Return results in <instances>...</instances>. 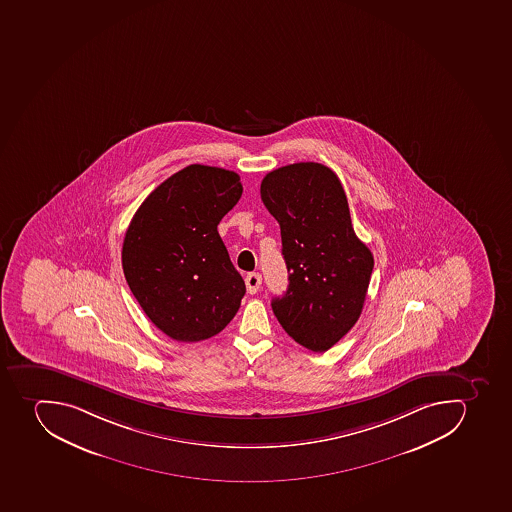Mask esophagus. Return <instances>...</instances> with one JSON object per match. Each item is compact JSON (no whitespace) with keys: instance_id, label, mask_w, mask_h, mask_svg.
Returning a JSON list of instances; mask_svg holds the SVG:
<instances>
[{"instance_id":"obj_1","label":"esophagus","mask_w":512,"mask_h":512,"mask_svg":"<svg viewBox=\"0 0 512 512\" xmlns=\"http://www.w3.org/2000/svg\"><path fill=\"white\" fill-rule=\"evenodd\" d=\"M246 288H248V293L258 292L259 287H261L262 284V277L261 274H258V272H251V274L246 275L245 279Z\"/></svg>"}]
</instances>
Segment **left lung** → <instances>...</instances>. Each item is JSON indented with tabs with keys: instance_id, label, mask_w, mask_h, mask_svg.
I'll return each instance as SVG.
<instances>
[{
	"instance_id": "left-lung-1",
	"label": "left lung",
	"mask_w": 512,
	"mask_h": 512,
	"mask_svg": "<svg viewBox=\"0 0 512 512\" xmlns=\"http://www.w3.org/2000/svg\"><path fill=\"white\" fill-rule=\"evenodd\" d=\"M261 199L279 222L288 288L272 300L280 326L311 352H326L360 318L374 259L353 230L331 168L300 162L267 173Z\"/></svg>"
}]
</instances>
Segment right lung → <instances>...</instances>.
Wrapping results in <instances>:
<instances>
[{
    "label": "right lung",
    "instance_id": "add662e5",
    "mask_svg": "<svg viewBox=\"0 0 512 512\" xmlns=\"http://www.w3.org/2000/svg\"><path fill=\"white\" fill-rule=\"evenodd\" d=\"M241 193L232 170L189 165L144 199L126 230V282L147 318L173 340L209 339L240 308L245 280L217 225Z\"/></svg>",
    "mask_w": 512,
    "mask_h": 512
}]
</instances>
